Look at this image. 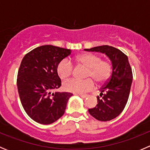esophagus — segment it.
I'll list each match as a JSON object with an SVG mask.
<instances>
[{"instance_id":"34e87169","label":"esophagus","mask_w":150,"mask_h":150,"mask_svg":"<svg viewBox=\"0 0 150 150\" xmlns=\"http://www.w3.org/2000/svg\"><path fill=\"white\" fill-rule=\"evenodd\" d=\"M79 96H81V98H83V99H85V98L87 97L88 95H86V94H79Z\"/></svg>"}]
</instances>
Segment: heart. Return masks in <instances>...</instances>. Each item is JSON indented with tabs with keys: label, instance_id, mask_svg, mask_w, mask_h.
<instances>
[{
	"label": "heart",
	"instance_id": "b5f03b06",
	"mask_svg": "<svg viewBox=\"0 0 150 150\" xmlns=\"http://www.w3.org/2000/svg\"><path fill=\"white\" fill-rule=\"evenodd\" d=\"M76 60L78 64L88 68L86 76L90 78L84 81L72 78L64 81L62 87L66 91L74 93H84L93 88V80L97 84L101 85L104 83L110 78L111 65L108 62L102 60L99 56L93 54H83L78 56ZM57 71L61 79H65L72 75L73 65L70 61L64 59L57 65Z\"/></svg>",
	"mask_w": 150,
	"mask_h": 150
}]
</instances>
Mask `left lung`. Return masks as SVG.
I'll list each match as a JSON object with an SVG mask.
<instances>
[{
	"label": "left lung",
	"instance_id": "1",
	"mask_svg": "<svg viewBox=\"0 0 150 150\" xmlns=\"http://www.w3.org/2000/svg\"><path fill=\"white\" fill-rule=\"evenodd\" d=\"M84 50L105 54L112 62L111 77L101 88L100 94L96 97L98 104L88 110L91 115L96 120L109 121L122 112L128 102L133 81L128 57L120 50L107 45Z\"/></svg>",
	"mask_w": 150,
	"mask_h": 150
}]
</instances>
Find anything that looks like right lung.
<instances>
[{
    "instance_id": "add662e5",
    "label": "right lung",
    "mask_w": 150,
    "mask_h": 150,
    "mask_svg": "<svg viewBox=\"0 0 150 150\" xmlns=\"http://www.w3.org/2000/svg\"><path fill=\"white\" fill-rule=\"evenodd\" d=\"M70 54V49L44 45L22 59L17 75L18 92L23 108L34 121L48 125L64 115L72 93L52 91L61 86L57 65Z\"/></svg>"
}]
</instances>
